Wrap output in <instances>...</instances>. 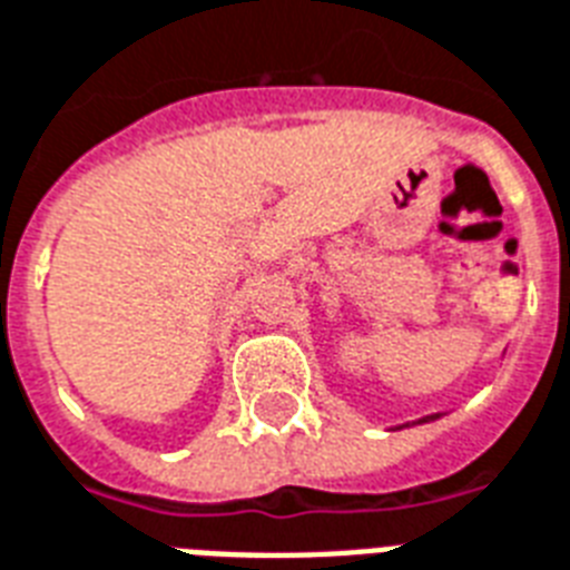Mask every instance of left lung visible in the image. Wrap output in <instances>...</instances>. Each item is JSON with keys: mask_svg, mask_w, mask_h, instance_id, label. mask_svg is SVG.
Masks as SVG:
<instances>
[{"mask_svg": "<svg viewBox=\"0 0 570 570\" xmlns=\"http://www.w3.org/2000/svg\"><path fill=\"white\" fill-rule=\"evenodd\" d=\"M434 419H440V413H434V416H425V419H419V422H434Z\"/></svg>", "mask_w": 570, "mask_h": 570, "instance_id": "8db88e82", "label": "left lung"}]
</instances>
